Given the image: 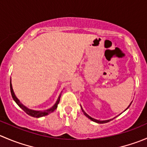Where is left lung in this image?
Wrapping results in <instances>:
<instances>
[{"label": "left lung", "mask_w": 147, "mask_h": 147, "mask_svg": "<svg viewBox=\"0 0 147 147\" xmlns=\"http://www.w3.org/2000/svg\"><path fill=\"white\" fill-rule=\"evenodd\" d=\"M131 104H130V105H129V106H130V105H131ZM129 107H128V108H129ZM127 108H126V109H127ZM81 109H82V111H83V113H84V115H85V116H86L88 118V119H90V120H92V121L96 122V123H107V122H109L110 121H111V120H112V119H110V120H107V121H98V120H96V119H92V118H91L90 116H88V115L87 114V113H85V111H84L83 110H82V108H81Z\"/></svg>", "instance_id": "1"}]
</instances>
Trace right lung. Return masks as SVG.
Instances as JSON below:
<instances>
[{"label":"right lung","instance_id":"obj_1","mask_svg":"<svg viewBox=\"0 0 147 147\" xmlns=\"http://www.w3.org/2000/svg\"><path fill=\"white\" fill-rule=\"evenodd\" d=\"M11 80H10V88H11V95H12L13 99L14 100H15V102H16L17 104H18V106H19L20 108H21L24 112H26L27 114L29 115V116H33V117H35V118L42 117V116H47V115H48V114H49V113H52V112H53L57 108V105H58V103L59 102V100H60L61 94H60V95L59 96V98H58L57 100V102H56V103H55V105H54L52 107V108H49V109L46 110V111H33V110L28 109V108H27L26 107L24 106V105H23V104L21 103V102H20L19 100H18V98L16 97L15 94H14V92H13V90L12 85H11Z\"/></svg>","mask_w":147,"mask_h":147}]
</instances>
